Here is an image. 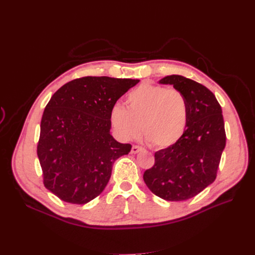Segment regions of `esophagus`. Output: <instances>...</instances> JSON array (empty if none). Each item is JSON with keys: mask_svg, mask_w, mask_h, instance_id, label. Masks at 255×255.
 <instances>
[{"mask_svg": "<svg viewBox=\"0 0 255 255\" xmlns=\"http://www.w3.org/2000/svg\"><path fill=\"white\" fill-rule=\"evenodd\" d=\"M142 149H143L142 146L134 144V145H132V148H131V153H132V154H136V153H138L139 151H141Z\"/></svg>", "mask_w": 255, "mask_h": 255, "instance_id": "esophagus-1", "label": "esophagus"}]
</instances>
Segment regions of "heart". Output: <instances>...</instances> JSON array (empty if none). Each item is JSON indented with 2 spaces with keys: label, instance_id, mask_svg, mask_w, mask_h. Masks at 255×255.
<instances>
[{
  "label": "heart",
  "instance_id": "b5f03b06",
  "mask_svg": "<svg viewBox=\"0 0 255 255\" xmlns=\"http://www.w3.org/2000/svg\"><path fill=\"white\" fill-rule=\"evenodd\" d=\"M126 106L116 104L111 113L112 124L123 139L137 138L142 127L146 143L165 149L183 136L188 104L180 90L144 83L128 94Z\"/></svg>",
  "mask_w": 255,
  "mask_h": 255
}]
</instances>
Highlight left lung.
Listing matches in <instances>:
<instances>
[{"label": "left lung", "mask_w": 255, "mask_h": 255, "mask_svg": "<svg viewBox=\"0 0 255 255\" xmlns=\"http://www.w3.org/2000/svg\"><path fill=\"white\" fill-rule=\"evenodd\" d=\"M159 83L184 94L188 121L176 144L155 153V163L144 171L143 181L160 198L181 202L202 192L217 177L226 143L222 110L208 88L190 78L169 75Z\"/></svg>", "instance_id": "obj_1"}]
</instances>
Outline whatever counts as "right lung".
I'll list each match as a JSON object with an SVG mask.
<instances>
[{"label":"right lung","mask_w":255,"mask_h":255,"mask_svg":"<svg viewBox=\"0 0 255 255\" xmlns=\"http://www.w3.org/2000/svg\"><path fill=\"white\" fill-rule=\"evenodd\" d=\"M138 79L85 76L61 87L45 106L37 155L46 188L66 203L85 205L109 183L130 143L110 133L111 113Z\"/></svg>","instance_id":"1"}]
</instances>
